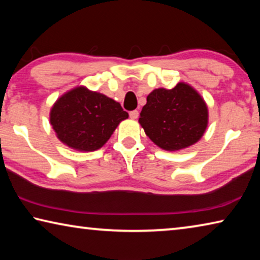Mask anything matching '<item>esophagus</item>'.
Returning a JSON list of instances; mask_svg holds the SVG:
<instances>
[{"label": "esophagus", "mask_w": 260, "mask_h": 260, "mask_svg": "<svg viewBox=\"0 0 260 260\" xmlns=\"http://www.w3.org/2000/svg\"><path fill=\"white\" fill-rule=\"evenodd\" d=\"M129 117H131V119H138V117H139V111H138V110L131 111L129 112Z\"/></svg>", "instance_id": "1"}]
</instances>
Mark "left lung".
<instances>
[{"label": "left lung", "instance_id": "left-lung-1", "mask_svg": "<svg viewBox=\"0 0 260 260\" xmlns=\"http://www.w3.org/2000/svg\"><path fill=\"white\" fill-rule=\"evenodd\" d=\"M139 122L156 146L178 151L201 140L208 127L209 110L195 88L179 82L172 89L152 90Z\"/></svg>", "mask_w": 260, "mask_h": 260}]
</instances>
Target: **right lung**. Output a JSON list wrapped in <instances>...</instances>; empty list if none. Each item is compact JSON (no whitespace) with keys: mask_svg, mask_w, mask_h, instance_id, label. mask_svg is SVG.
<instances>
[{"mask_svg":"<svg viewBox=\"0 0 260 260\" xmlns=\"http://www.w3.org/2000/svg\"><path fill=\"white\" fill-rule=\"evenodd\" d=\"M49 118L61 143L78 151H95L128 113L114 100L79 86L57 99Z\"/></svg>","mask_w":260,"mask_h":260,"instance_id":"1","label":"right lung"}]
</instances>
